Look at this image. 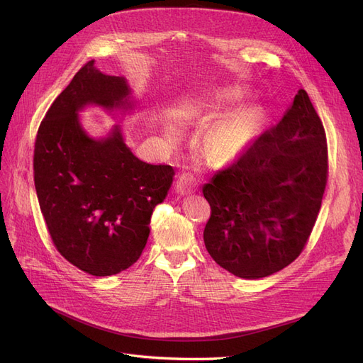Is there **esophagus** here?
I'll list each match as a JSON object with an SVG mask.
<instances>
[{
	"instance_id": "1",
	"label": "esophagus",
	"mask_w": 363,
	"mask_h": 363,
	"mask_svg": "<svg viewBox=\"0 0 363 363\" xmlns=\"http://www.w3.org/2000/svg\"><path fill=\"white\" fill-rule=\"evenodd\" d=\"M196 188H199V182L191 174H182L177 183H175V191H177L180 195H186L194 192Z\"/></svg>"
}]
</instances>
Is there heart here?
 <instances>
[{
  "instance_id": "1",
  "label": "heart",
  "mask_w": 363,
  "mask_h": 363,
  "mask_svg": "<svg viewBox=\"0 0 363 363\" xmlns=\"http://www.w3.org/2000/svg\"><path fill=\"white\" fill-rule=\"evenodd\" d=\"M238 91L230 89L221 95V101H233ZM259 127L257 113L252 108H242L228 115L212 128L207 138V148L218 162L233 160L250 147Z\"/></svg>"
}]
</instances>
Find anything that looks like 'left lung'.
Here are the masks:
<instances>
[{"label":"left lung","instance_id":"obj_1","mask_svg":"<svg viewBox=\"0 0 363 363\" xmlns=\"http://www.w3.org/2000/svg\"><path fill=\"white\" fill-rule=\"evenodd\" d=\"M328 177L325 131L300 89L277 125L203 186L211 204L204 244L219 267L262 279L301 255Z\"/></svg>","mask_w":363,"mask_h":363}]
</instances>
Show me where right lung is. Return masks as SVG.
<instances>
[{
	"label": "right lung",
	"instance_id": "right-lung-1",
	"mask_svg": "<svg viewBox=\"0 0 363 363\" xmlns=\"http://www.w3.org/2000/svg\"><path fill=\"white\" fill-rule=\"evenodd\" d=\"M124 77L84 63L39 125L33 174L40 212L56 250L91 276H113L140 257L155 207L172 183L169 164L139 160L118 130L95 140L77 112L86 104L125 107Z\"/></svg>",
	"mask_w": 363,
	"mask_h": 363
}]
</instances>
